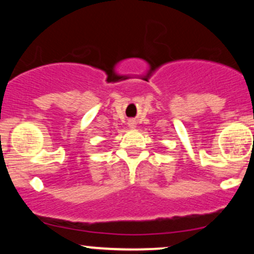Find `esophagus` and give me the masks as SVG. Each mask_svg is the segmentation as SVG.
<instances>
[{"label":"esophagus","mask_w":254,"mask_h":254,"mask_svg":"<svg viewBox=\"0 0 254 254\" xmlns=\"http://www.w3.org/2000/svg\"><path fill=\"white\" fill-rule=\"evenodd\" d=\"M128 125H129V127H135V122H134V120H130L129 122H128Z\"/></svg>","instance_id":"34e87169"}]
</instances>
